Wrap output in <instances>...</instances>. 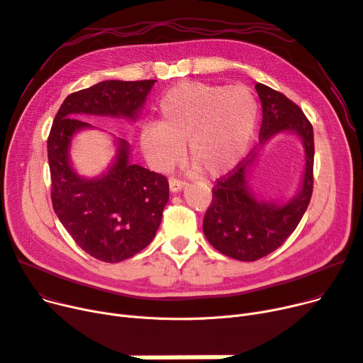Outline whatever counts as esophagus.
I'll use <instances>...</instances> for the list:
<instances>
[{
	"label": "esophagus",
	"instance_id": "obj_1",
	"mask_svg": "<svg viewBox=\"0 0 363 363\" xmlns=\"http://www.w3.org/2000/svg\"><path fill=\"white\" fill-rule=\"evenodd\" d=\"M169 186H170V191H173V193H177V191H179V190H182L184 186H186V182L185 181H181V179H178V178H169Z\"/></svg>",
	"mask_w": 363,
	"mask_h": 363
}]
</instances>
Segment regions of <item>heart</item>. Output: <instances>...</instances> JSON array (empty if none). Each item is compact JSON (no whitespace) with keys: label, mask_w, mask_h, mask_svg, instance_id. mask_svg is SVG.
Listing matches in <instances>:
<instances>
[{"label":"heart","mask_w":363,"mask_h":363,"mask_svg":"<svg viewBox=\"0 0 363 363\" xmlns=\"http://www.w3.org/2000/svg\"><path fill=\"white\" fill-rule=\"evenodd\" d=\"M258 102L245 86L182 83L160 104L162 121L140 132V145L152 166L169 170L190 150L196 170L224 175L246 154L258 125Z\"/></svg>","instance_id":"obj_1"}]
</instances>
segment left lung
<instances>
[{
    "label": "left lung",
    "instance_id": "left-lung-1",
    "mask_svg": "<svg viewBox=\"0 0 363 363\" xmlns=\"http://www.w3.org/2000/svg\"><path fill=\"white\" fill-rule=\"evenodd\" d=\"M262 104L261 145L276 133L292 130L303 139L306 148V173L303 188L289 203L257 202L245 186L247 167L255 160V145L212 188V201L203 218L208 242L230 258L257 261L283 245L301 220L313 194L314 138L313 125L303 109L285 94L261 83L255 84Z\"/></svg>",
    "mask_w": 363,
    "mask_h": 363
}]
</instances>
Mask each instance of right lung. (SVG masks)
<instances>
[{
	"instance_id": "add662e5",
	"label": "right lung",
	"mask_w": 363,
	"mask_h": 363,
	"mask_svg": "<svg viewBox=\"0 0 363 363\" xmlns=\"http://www.w3.org/2000/svg\"><path fill=\"white\" fill-rule=\"evenodd\" d=\"M154 83L108 80L68 94L47 139L53 211L74 242L104 262L128 259L152 242L169 200V182L162 173L129 163L123 139L105 177L87 181L75 175L68 162L71 138L90 128L77 114L133 118Z\"/></svg>"
}]
</instances>
